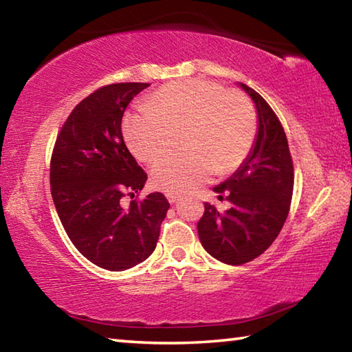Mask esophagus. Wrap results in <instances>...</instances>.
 <instances>
[{"instance_id": "obj_1", "label": "esophagus", "mask_w": 352, "mask_h": 352, "mask_svg": "<svg viewBox=\"0 0 352 352\" xmlns=\"http://www.w3.org/2000/svg\"><path fill=\"white\" fill-rule=\"evenodd\" d=\"M168 200H169V204H177L178 197H177V195H174V194H168Z\"/></svg>"}]
</instances>
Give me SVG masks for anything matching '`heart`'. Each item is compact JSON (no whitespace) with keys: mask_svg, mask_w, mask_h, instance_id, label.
Listing matches in <instances>:
<instances>
[{"mask_svg":"<svg viewBox=\"0 0 352 352\" xmlns=\"http://www.w3.org/2000/svg\"><path fill=\"white\" fill-rule=\"evenodd\" d=\"M256 113L239 91L216 82H170L146 100V109L130 111L122 133L136 158L151 163L184 133L187 151L153 163L151 180L168 194H184L216 172L230 174L245 162L256 138Z\"/></svg>","mask_w":352,"mask_h":352,"instance_id":"obj_1","label":"heart"}]
</instances>
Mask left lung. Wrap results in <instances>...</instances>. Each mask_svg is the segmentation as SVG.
<instances>
[{
	"label": "left lung",
	"mask_w": 352,
	"mask_h": 352,
	"mask_svg": "<svg viewBox=\"0 0 352 352\" xmlns=\"http://www.w3.org/2000/svg\"><path fill=\"white\" fill-rule=\"evenodd\" d=\"M239 87L258 113L254 144L239 169L214 188L219 199L226 195L230 210L219 212L205 204L197 223L204 248L230 265L253 261L272 245L287 219L294 192V164L281 122L259 93L245 83Z\"/></svg>",
	"instance_id": "obj_1"
}]
</instances>
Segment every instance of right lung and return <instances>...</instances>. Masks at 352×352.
<instances>
[{
	"label": "right lung",
	"mask_w": 352,
	"mask_h": 352,
	"mask_svg": "<svg viewBox=\"0 0 352 352\" xmlns=\"http://www.w3.org/2000/svg\"><path fill=\"white\" fill-rule=\"evenodd\" d=\"M148 83H111L74 107L51 158V194L74 247L100 269L122 272L153 253L169 210L162 192L121 206L147 174L122 138L124 111Z\"/></svg>",
	"instance_id": "right-lung-1"
}]
</instances>
